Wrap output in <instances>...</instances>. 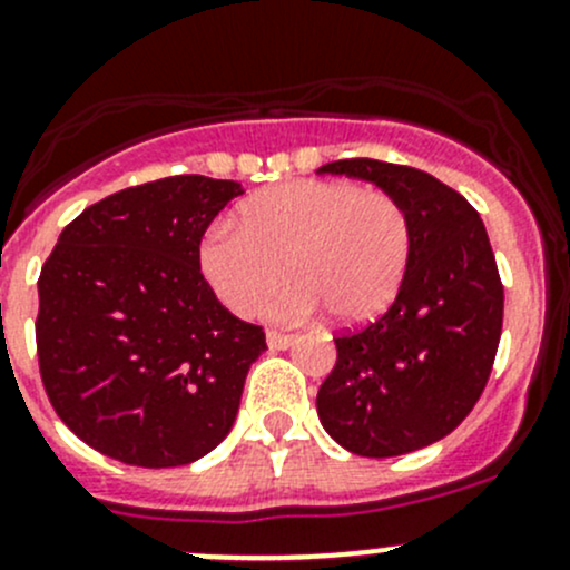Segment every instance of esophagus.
Listing matches in <instances>:
<instances>
[{
  "label": "esophagus",
  "mask_w": 570,
  "mask_h": 570,
  "mask_svg": "<svg viewBox=\"0 0 570 570\" xmlns=\"http://www.w3.org/2000/svg\"><path fill=\"white\" fill-rule=\"evenodd\" d=\"M297 338L292 333H281V331H267V344L269 350H289Z\"/></svg>",
  "instance_id": "1"
}]
</instances>
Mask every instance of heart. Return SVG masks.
Listing matches in <instances>:
<instances>
[{
    "label": "heart",
    "mask_w": 570,
    "mask_h": 570,
    "mask_svg": "<svg viewBox=\"0 0 570 570\" xmlns=\"http://www.w3.org/2000/svg\"><path fill=\"white\" fill-rule=\"evenodd\" d=\"M198 258L234 314L256 312L286 264L295 284L267 303V317H308L322 306L338 325H364L381 317L405 284L413 226L386 189L301 178L245 200L239 228L215 223Z\"/></svg>",
    "instance_id": "heart-1"
}]
</instances>
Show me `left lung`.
I'll use <instances>...</instances> for the list:
<instances>
[{"instance_id":"8db88e82","label":"left lung","mask_w":570,"mask_h":570,"mask_svg":"<svg viewBox=\"0 0 570 570\" xmlns=\"http://www.w3.org/2000/svg\"><path fill=\"white\" fill-rule=\"evenodd\" d=\"M317 174L377 184L413 226L411 269L389 312L333 338L320 422L355 455L416 452L450 435L491 377L504 289L485 226L461 193L407 165L338 159Z\"/></svg>"}]
</instances>
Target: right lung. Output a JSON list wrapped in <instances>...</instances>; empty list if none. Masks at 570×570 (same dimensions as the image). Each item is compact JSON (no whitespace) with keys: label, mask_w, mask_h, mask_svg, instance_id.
<instances>
[{"label":"right lung","mask_w":570,"mask_h":570,"mask_svg":"<svg viewBox=\"0 0 570 570\" xmlns=\"http://www.w3.org/2000/svg\"><path fill=\"white\" fill-rule=\"evenodd\" d=\"M243 184L168 176L107 195L62 228L38 278L51 407L101 455L187 465L232 430L264 331L200 273V239Z\"/></svg>","instance_id":"add662e5"}]
</instances>
